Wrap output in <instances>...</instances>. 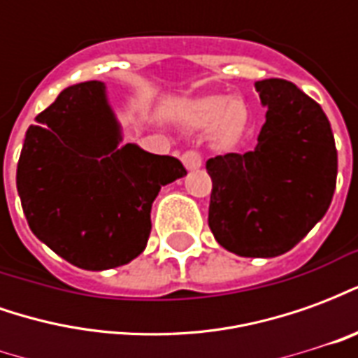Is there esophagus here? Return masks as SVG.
I'll return each mask as SVG.
<instances>
[{
  "label": "esophagus",
  "instance_id": "esophagus-1",
  "mask_svg": "<svg viewBox=\"0 0 358 358\" xmlns=\"http://www.w3.org/2000/svg\"><path fill=\"white\" fill-rule=\"evenodd\" d=\"M182 163L186 166L187 171H197L203 166V157L197 153V151H186L182 155Z\"/></svg>",
  "mask_w": 358,
  "mask_h": 358
}]
</instances>
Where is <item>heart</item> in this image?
<instances>
[{
  "label": "heart",
  "mask_w": 358,
  "mask_h": 358,
  "mask_svg": "<svg viewBox=\"0 0 358 358\" xmlns=\"http://www.w3.org/2000/svg\"><path fill=\"white\" fill-rule=\"evenodd\" d=\"M182 120L192 130H207L213 126L215 140L228 145L245 130L248 107L241 99H232L230 95H203L187 103L182 110Z\"/></svg>",
  "instance_id": "1"
}]
</instances>
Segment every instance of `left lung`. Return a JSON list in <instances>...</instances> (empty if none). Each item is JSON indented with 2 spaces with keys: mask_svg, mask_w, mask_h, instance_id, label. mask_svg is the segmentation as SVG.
<instances>
[{
  "mask_svg": "<svg viewBox=\"0 0 358 358\" xmlns=\"http://www.w3.org/2000/svg\"><path fill=\"white\" fill-rule=\"evenodd\" d=\"M266 122L248 153L207 161L209 226L240 257H278L295 248L330 207L338 151L322 107L282 78L255 82Z\"/></svg>",
  "mask_w": 358,
  "mask_h": 358,
  "instance_id": "8db88e82",
  "label": "left lung"
}]
</instances>
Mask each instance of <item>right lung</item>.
Masks as SVG:
<instances>
[{
    "instance_id": "1",
    "label": "right lung",
    "mask_w": 358,
    "mask_h": 358,
    "mask_svg": "<svg viewBox=\"0 0 358 358\" xmlns=\"http://www.w3.org/2000/svg\"><path fill=\"white\" fill-rule=\"evenodd\" d=\"M186 176L176 157L122 145L103 82L65 88L24 136L17 192L30 230L84 270L128 264L148 245L151 205Z\"/></svg>"
}]
</instances>
